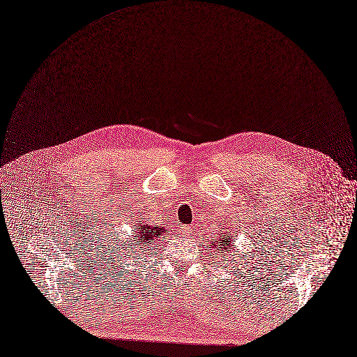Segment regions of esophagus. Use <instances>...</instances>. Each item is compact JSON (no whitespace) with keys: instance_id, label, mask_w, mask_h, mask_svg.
Wrapping results in <instances>:
<instances>
[{"instance_id":"esophagus-1","label":"esophagus","mask_w":357,"mask_h":357,"mask_svg":"<svg viewBox=\"0 0 357 357\" xmlns=\"http://www.w3.org/2000/svg\"><path fill=\"white\" fill-rule=\"evenodd\" d=\"M181 231H183L184 234L191 233V226H183V227H181Z\"/></svg>"}]
</instances>
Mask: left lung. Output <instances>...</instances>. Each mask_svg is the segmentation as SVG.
Here are the masks:
<instances>
[{"instance_id": "obj_1", "label": "left lung", "mask_w": 357, "mask_h": 357, "mask_svg": "<svg viewBox=\"0 0 357 357\" xmlns=\"http://www.w3.org/2000/svg\"><path fill=\"white\" fill-rule=\"evenodd\" d=\"M234 233L237 234L234 226H223L222 231H219L213 236V241H208L209 248L212 249V252H209V253L213 255L215 257L225 256L226 259H229V256H231V255L234 256L236 252H238L237 245L234 243L236 242Z\"/></svg>"}]
</instances>
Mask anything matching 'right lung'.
<instances>
[{"instance_id": "add662e5", "label": "right lung", "mask_w": 357, "mask_h": 357, "mask_svg": "<svg viewBox=\"0 0 357 357\" xmlns=\"http://www.w3.org/2000/svg\"><path fill=\"white\" fill-rule=\"evenodd\" d=\"M128 223L131 227V237H120L119 227L121 225H119L116 229L114 227L108 231V234H112L104 245L105 257L118 268L126 267L128 261L139 264L141 259H144L151 248L155 249V243H158L159 238L169 234L166 227L148 220L146 215L142 212H138V215L132 216Z\"/></svg>"}]
</instances>
